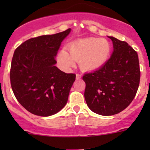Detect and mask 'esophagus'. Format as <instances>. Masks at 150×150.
I'll list each match as a JSON object with an SVG mask.
<instances>
[{
    "label": "esophagus",
    "instance_id": "obj_1",
    "mask_svg": "<svg viewBox=\"0 0 150 150\" xmlns=\"http://www.w3.org/2000/svg\"><path fill=\"white\" fill-rule=\"evenodd\" d=\"M81 77H82V75H81V74H79V73H77V74H76V79H77V80L81 79Z\"/></svg>",
    "mask_w": 150,
    "mask_h": 150
}]
</instances>
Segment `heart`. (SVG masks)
Masks as SVG:
<instances>
[{"instance_id": "b5f03b06", "label": "heart", "mask_w": 150, "mask_h": 150, "mask_svg": "<svg viewBox=\"0 0 150 150\" xmlns=\"http://www.w3.org/2000/svg\"><path fill=\"white\" fill-rule=\"evenodd\" d=\"M67 52L62 50L57 55V61L64 69L75 66L79 62L83 71H93L107 62L112 51L108 40L100 38H87L71 42L67 46Z\"/></svg>"}]
</instances>
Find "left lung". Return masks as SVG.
I'll use <instances>...</instances> for the list:
<instances>
[{
  "label": "left lung",
  "instance_id": "8db88e82",
  "mask_svg": "<svg viewBox=\"0 0 150 150\" xmlns=\"http://www.w3.org/2000/svg\"><path fill=\"white\" fill-rule=\"evenodd\" d=\"M109 38L114 48L111 57L102 67L83 77L88 107L93 112L104 116L125 110L135 97L140 81L137 51L126 42Z\"/></svg>",
  "mask_w": 150,
  "mask_h": 150
}]
</instances>
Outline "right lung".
<instances>
[{"label": "right lung", "instance_id": "add662e5", "mask_svg": "<svg viewBox=\"0 0 150 150\" xmlns=\"http://www.w3.org/2000/svg\"><path fill=\"white\" fill-rule=\"evenodd\" d=\"M70 30L33 38L15 50L11 65V86L18 102L32 114L52 115L67 102L75 74L58 69L55 57Z\"/></svg>", "mask_w": 150, "mask_h": 150}]
</instances>
